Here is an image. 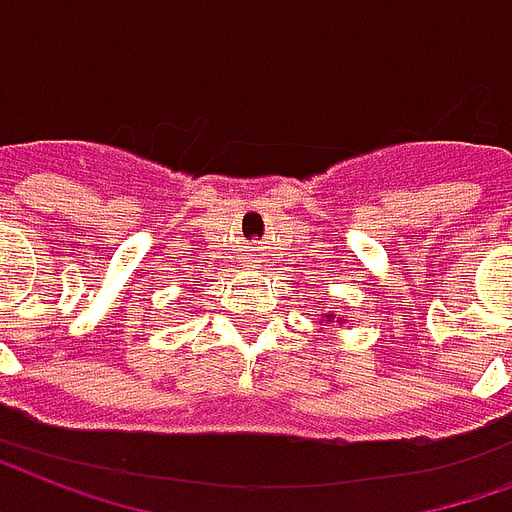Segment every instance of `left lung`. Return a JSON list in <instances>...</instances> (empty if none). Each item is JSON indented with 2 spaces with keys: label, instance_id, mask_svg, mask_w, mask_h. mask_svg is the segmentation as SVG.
I'll use <instances>...</instances> for the list:
<instances>
[{
  "label": "left lung",
  "instance_id": "1",
  "mask_svg": "<svg viewBox=\"0 0 512 512\" xmlns=\"http://www.w3.org/2000/svg\"><path fill=\"white\" fill-rule=\"evenodd\" d=\"M326 318H328V320H334V315H326ZM336 323H342V320H336Z\"/></svg>",
  "mask_w": 512,
  "mask_h": 512
}]
</instances>
